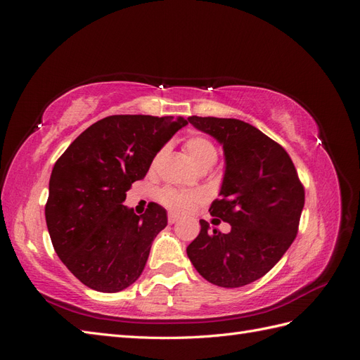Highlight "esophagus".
<instances>
[{
	"instance_id": "esophagus-1",
	"label": "esophagus",
	"mask_w": 360,
	"mask_h": 360,
	"mask_svg": "<svg viewBox=\"0 0 360 360\" xmlns=\"http://www.w3.org/2000/svg\"><path fill=\"white\" fill-rule=\"evenodd\" d=\"M179 221V216L177 214H174V213H169L168 214V222L169 224H176Z\"/></svg>"
}]
</instances>
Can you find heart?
<instances>
[{
    "mask_svg": "<svg viewBox=\"0 0 360 360\" xmlns=\"http://www.w3.org/2000/svg\"><path fill=\"white\" fill-rule=\"evenodd\" d=\"M184 148H186L188 155L200 168L212 167L217 159L216 147L213 146L212 141L207 139L205 136H191L189 139H186V143H184ZM163 153H165V150H160L155 162H158ZM159 198L162 204H165L168 209L179 213H186L195 204L201 201V195L197 192H179L174 189H167L160 193Z\"/></svg>",
    "mask_w": 360,
    "mask_h": 360,
    "instance_id": "b5f03b06",
    "label": "heart"
}]
</instances>
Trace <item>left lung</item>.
I'll return each mask as SVG.
<instances>
[{"instance_id": "1", "label": "left lung", "mask_w": 360, "mask_h": 360, "mask_svg": "<svg viewBox=\"0 0 360 360\" xmlns=\"http://www.w3.org/2000/svg\"><path fill=\"white\" fill-rule=\"evenodd\" d=\"M224 148L225 172L210 214L231 225L222 234L200 221L186 252L212 284L237 288L274 267L297 234L304 191L287 151L255 126L236 118L188 117Z\"/></svg>"}]
</instances>
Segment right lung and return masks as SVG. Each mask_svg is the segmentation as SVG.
<instances>
[{
  "label": "right lung",
  "mask_w": 360,
  "mask_h": 360,
  "mask_svg": "<svg viewBox=\"0 0 360 360\" xmlns=\"http://www.w3.org/2000/svg\"><path fill=\"white\" fill-rule=\"evenodd\" d=\"M183 117L111 115L76 138L53 165L46 225L57 255L84 285L117 292L143 274L151 243L167 226V210L144 214L123 205Z\"/></svg>",
  "instance_id": "obj_1"
}]
</instances>
